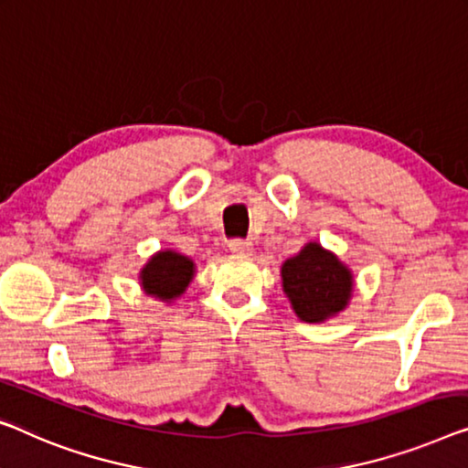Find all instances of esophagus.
I'll return each mask as SVG.
<instances>
[{"instance_id": "34e87169", "label": "esophagus", "mask_w": 468, "mask_h": 468, "mask_svg": "<svg viewBox=\"0 0 468 468\" xmlns=\"http://www.w3.org/2000/svg\"><path fill=\"white\" fill-rule=\"evenodd\" d=\"M229 250H231V252L237 256H252V252H254L252 241H248V239H233L231 243H229Z\"/></svg>"}]
</instances>
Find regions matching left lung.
<instances>
[{
	"instance_id": "obj_1",
	"label": "left lung",
	"mask_w": 468,
	"mask_h": 468,
	"mask_svg": "<svg viewBox=\"0 0 468 468\" xmlns=\"http://www.w3.org/2000/svg\"><path fill=\"white\" fill-rule=\"evenodd\" d=\"M282 283L292 309L306 324L338 315L353 294L351 269L317 241L282 264Z\"/></svg>"
}]
</instances>
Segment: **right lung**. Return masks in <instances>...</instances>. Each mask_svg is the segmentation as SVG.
<instances>
[{
  "instance_id": "right-lung-1",
  "label": "right lung",
  "mask_w": 468,
  "mask_h": 468,
  "mask_svg": "<svg viewBox=\"0 0 468 468\" xmlns=\"http://www.w3.org/2000/svg\"><path fill=\"white\" fill-rule=\"evenodd\" d=\"M195 275V262L174 250H162L149 258L141 271V285L144 294L170 303L189 288Z\"/></svg>"
}]
</instances>
